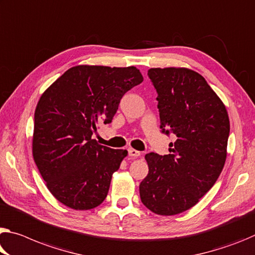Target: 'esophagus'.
Masks as SVG:
<instances>
[{
    "label": "esophagus",
    "mask_w": 255,
    "mask_h": 255,
    "mask_svg": "<svg viewBox=\"0 0 255 255\" xmlns=\"http://www.w3.org/2000/svg\"><path fill=\"white\" fill-rule=\"evenodd\" d=\"M128 153H129V155L132 157H137L140 155V152L137 151V149H134V148H128Z\"/></svg>",
    "instance_id": "34e87169"
}]
</instances>
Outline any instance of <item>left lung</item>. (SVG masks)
Instances as JSON below:
<instances>
[{
    "instance_id": "1",
    "label": "left lung",
    "mask_w": 255,
    "mask_h": 255,
    "mask_svg": "<svg viewBox=\"0 0 255 255\" xmlns=\"http://www.w3.org/2000/svg\"><path fill=\"white\" fill-rule=\"evenodd\" d=\"M160 128L173 134L169 154L148 153L147 176L139 185L142 203L160 216L194 207L220 176L227 156L229 118L225 104L203 77L187 68H152Z\"/></svg>"
}]
</instances>
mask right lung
<instances>
[{
	"label": "right lung",
	"mask_w": 255,
	"mask_h": 255,
	"mask_svg": "<svg viewBox=\"0 0 255 255\" xmlns=\"http://www.w3.org/2000/svg\"><path fill=\"white\" fill-rule=\"evenodd\" d=\"M143 76L136 67L76 66L43 93L35 110L33 156L48 191L66 207L91 210L108 195L126 149L92 135L110 124L120 100Z\"/></svg>",
	"instance_id": "add662e5"
}]
</instances>
